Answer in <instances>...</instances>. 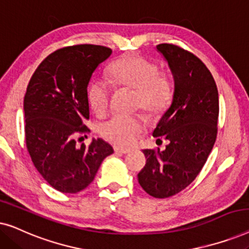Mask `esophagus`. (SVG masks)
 I'll return each instance as SVG.
<instances>
[{
    "label": "esophagus",
    "mask_w": 249,
    "mask_h": 249,
    "mask_svg": "<svg viewBox=\"0 0 249 249\" xmlns=\"http://www.w3.org/2000/svg\"><path fill=\"white\" fill-rule=\"evenodd\" d=\"M114 152L119 153V154H128L130 152L129 148H121V147H114Z\"/></svg>",
    "instance_id": "1"
}]
</instances>
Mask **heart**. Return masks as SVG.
<instances>
[{
	"label": "heart",
	"instance_id": "1",
	"mask_svg": "<svg viewBox=\"0 0 249 249\" xmlns=\"http://www.w3.org/2000/svg\"><path fill=\"white\" fill-rule=\"evenodd\" d=\"M108 76L118 87L136 90L135 104L152 115L162 113L171 103L173 88L165 72L159 71L154 62L138 55H124L107 68ZM87 101L96 114H103L108 107L111 90L98 78L90 80L87 87ZM142 115L113 114L100 124L104 138L117 145H128L142 130Z\"/></svg>",
	"mask_w": 249,
	"mask_h": 249
}]
</instances>
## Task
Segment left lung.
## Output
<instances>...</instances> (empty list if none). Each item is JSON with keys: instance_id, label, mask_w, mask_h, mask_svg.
Wrapping results in <instances>:
<instances>
[{"instance_id": "obj_1", "label": "left lung", "mask_w": 249, "mask_h": 249, "mask_svg": "<svg viewBox=\"0 0 249 249\" xmlns=\"http://www.w3.org/2000/svg\"><path fill=\"white\" fill-rule=\"evenodd\" d=\"M175 78L171 107L153 136L168 141L164 151L145 149L138 182L148 195L168 198L192 183L205 164L217 135L219 93L207 67L189 51L159 44Z\"/></svg>"}]
</instances>
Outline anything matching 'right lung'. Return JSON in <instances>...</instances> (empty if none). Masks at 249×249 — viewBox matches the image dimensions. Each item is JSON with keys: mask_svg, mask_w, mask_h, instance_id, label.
Listing matches in <instances>:
<instances>
[{"mask_svg": "<svg viewBox=\"0 0 249 249\" xmlns=\"http://www.w3.org/2000/svg\"><path fill=\"white\" fill-rule=\"evenodd\" d=\"M112 50L93 44L66 46L51 53L30 78L23 100L26 146L44 179L64 194L93 181L101 163L113 153L103 139L77 145L90 132L87 86L91 73Z\"/></svg>", "mask_w": 249, "mask_h": 249, "instance_id": "right-lung-1", "label": "right lung"}]
</instances>
